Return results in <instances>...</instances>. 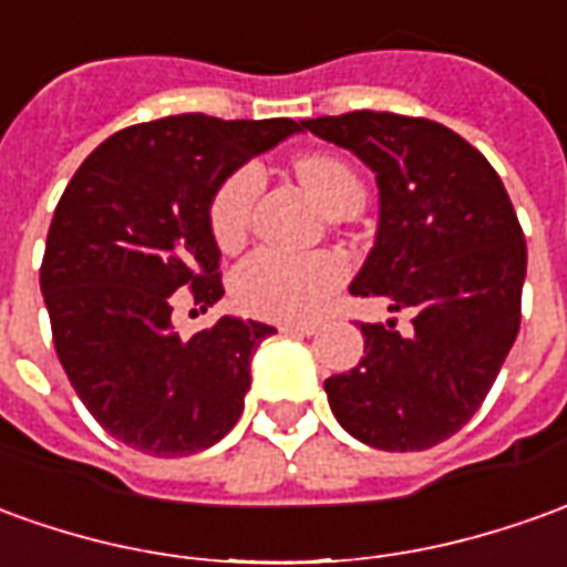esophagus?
Returning <instances> with one entry per match:
<instances>
[{
  "label": "esophagus",
  "instance_id": "esophagus-1",
  "mask_svg": "<svg viewBox=\"0 0 567 567\" xmlns=\"http://www.w3.org/2000/svg\"><path fill=\"white\" fill-rule=\"evenodd\" d=\"M321 330L318 323H280V333H290V336H315Z\"/></svg>",
  "mask_w": 567,
  "mask_h": 567
}]
</instances>
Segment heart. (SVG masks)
<instances>
[{"mask_svg":"<svg viewBox=\"0 0 567 567\" xmlns=\"http://www.w3.org/2000/svg\"><path fill=\"white\" fill-rule=\"evenodd\" d=\"M296 172L323 209H330L339 197L364 194L358 175L333 157L299 159ZM259 187L261 175L256 166H244L218 185L209 203V234L218 249L244 244ZM346 275L349 265L336 252H284L265 246L234 268L231 296L246 315L268 321H308L321 311Z\"/></svg>","mask_w":567,"mask_h":567,"instance_id":"obj_1","label":"heart"}]
</instances>
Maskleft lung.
<instances>
[{
    "label": "left lung",
    "instance_id": "1",
    "mask_svg": "<svg viewBox=\"0 0 567 567\" xmlns=\"http://www.w3.org/2000/svg\"><path fill=\"white\" fill-rule=\"evenodd\" d=\"M302 128L377 175V240L351 292L413 308L404 336L361 323V364L323 382L330 410L370 447H435L482 408L518 336L528 246L509 194L466 138L423 116L354 111Z\"/></svg>",
    "mask_w": 567,
    "mask_h": 567
}]
</instances>
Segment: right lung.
<instances>
[{
    "label": "right lung",
    "instance_id": "1",
    "mask_svg": "<svg viewBox=\"0 0 567 567\" xmlns=\"http://www.w3.org/2000/svg\"><path fill=\"white\" fill-rule=\"evenodd\" d=\"M296 132L287 116H163L97 144L61 194L39 268L54 351L89 413L128 447L197 454L240 420L249 361L275 327L225 315L178 336L172 292L190 290L200 311L221 299L213 194Z\"/></svg>",
    "mask_w": 567,
    "mask_h": 567
}]
</instances>
